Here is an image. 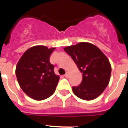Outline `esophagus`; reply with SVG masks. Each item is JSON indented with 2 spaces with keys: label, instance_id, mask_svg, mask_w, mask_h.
<instances>
[{
  "label": "esophagus",
  "instance_id": "1",
  "mask_svg": "<svg viewBox=\"0 0 128 128\" xmlns=\"http://www.w3.org/2000/svg\"><path fill=\"white\" fill-rule=\"evenodd\" d=\"M64 76H65L66 78H68V77H69V73H68V72H66V74H65V75H64Z\"/></svg>",
  "mask_w": 128,
  "mask_h": 128
}]
</instances>
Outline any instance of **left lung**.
I'll list each match as a JSON object with an SVG mask.
<instances>
[{"mask_svg": "<svg viewBox=\"0 0 128 128\" xmlns=\"http://www.w3.org/2000/svg\"><path fill=\"white\" fill-rule=\"evenodd\" d=\"M64 50L82 73L81 84L72 87L74 94L84 100L98 97L108 85L111 76V65L105 54L97 46L88 42L67 46Z\"/></svg>", "mask_w": 128, "mask_h": 128, "instance_id": "obj_1", "label": "left lung"}]
</instances>
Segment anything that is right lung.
Instances as JSON below:
<instances>
[{
  "label": "right lung",
  "instance_id": "add662e5",
  "mask_svg": "<svg viewBox=\"0 0 128 128\" xmlns=\"http://www.w3.org/2000/svg\"><path fill=\"white\" fill-rule=\"evenodd\" d=\"M55 48L44 46L31 47L23 54L16 67L19 85L27 96L43 100L54 93L60 79L55 74L50 56Z\"/></svg>",
  "mask_w": 128,
  "mask_h": 128
}]
</instances>
